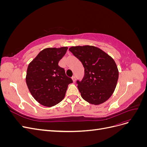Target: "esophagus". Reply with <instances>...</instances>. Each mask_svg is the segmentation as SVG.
<instances>
[{"instance_id": "obj_1", "label": "esophagus", "mask_w": 147, "mask_h": 147, "mask_svg": "<svg viewBox=\"0 0 147 147\" xmlns=\"http://www.w3.org/2000/svg\"><path fill=\"white\" fill-rule=\"evenodd\" d=\"M72 80H73L74 82H75V76H73V77H72Z\"/></svg>"}]
</instances>
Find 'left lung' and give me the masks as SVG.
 Masks as SVG:
<instances>
[{
	"label": "left lung",
	"mask_w": 147,
	"mask_h": 147,
	"mask_svg": "<svg viewBox=\"0 0 147 147\" xmlns=\"http://www.w3.org/2000/svg\"><path fill=\"white\" fill-rule=\"evenodd\" d=\"M69 50L82 63L84 76L77 82L82 98L93 105L107 100L117 86L119 72L112 57L94 46L70 47Z\"/></svg>",
	"instance_id": "obj_1"
}]
</instances>
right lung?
<instances>
[{
  "label": "right lung",
  "mask_w": 147,
  "mask_h": 147,
  "mask_svg": "<svg viewBox=\"0 0 147 147\" xmlns=\"http://www.w3.org/2000/svg\"><path fill=\"white\" fill-rule=\"evenodd\" d=\"M68 48H47L29 63L26 82L34 98L41 105L53 107L63 100L68 85L73 82L59 66Z\"/></svg>",
  "instance_id": "add662e5"
}]
</instances>
